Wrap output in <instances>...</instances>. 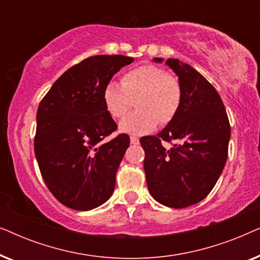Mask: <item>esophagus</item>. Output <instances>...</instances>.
<instances>
[{
	"instance_id": "34e87169",
	"label": "esophagus",
	"mask_w": 260,
	"mask_h": 260,
	"mask_svg": "<svg viewBox=\"0 0 260 260\" xmlns=\"http://www.w3.org/2000/svg\"><path fill=\"white\" fill-rule=\"evenodd\" d=\"M130 142H131V144H138V143H140V140H138L136 136H131Z\"/></svg>"
}]
</instances>
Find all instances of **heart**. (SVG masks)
<instances>
[{"mask_svg": "<svg viewBox=\"0 0 260 260\" xmlns=\"http://www.w3.org/2000/svg\"><path fill=\"white\" fill-rule=\"evenodd\" d=\"M120 83L109 80L102 92L106 111L113 118H122L136 98L138 110L120 120V131L140 136L157 124L167 125L176 117L182 103V87L166 70L154 65L135 67L123 74Z\"/></svg>", "mask_w": 260, "mask_h": 260, "instance_id": "1", "label": "heart"}]
</instances>
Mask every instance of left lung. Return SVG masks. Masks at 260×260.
<instances>
[{
    "label": "left lung",
    "instance_id": "1",
    "mask_svg": "<svg viewBox=\"0 0 260 260\" xmlns=\"http://www.w3.org/2000/svg\"><path fill=\"white\" fill-rule=\"evenodd\" d=\"M162 62L161 58H155ZM179 77L182 103L175 118L157 136L141 138L148 189L159 204L173 208L195 205L215 186L229 155L231 126L213 85L190 65L166 61ZM176 141L166 149L161 142Z\"/></svg>",
    "mask_w": 260,
    "mask_h": 260
}]
</instances>
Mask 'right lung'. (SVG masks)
<instances>
[{
  "label": "right lung",
  "mask_w": 260,
  "mask_h": 260,
  "mask_svg": "<svg viewBox=\"0 0 260 260\" xmlns=\"http://www.w3.org/2000/svg\"><path fill=\"white\" fill-rule=\"evenodd\" d=\"M124 55H94L66 71L42 98L37 113L34 151L42 179L66 207L90 211L111 197L116 173L130 137L106 111L104 85L123 66Z\"/></svg>",
  "instance_id": "add662e5"
}]
</instances>
